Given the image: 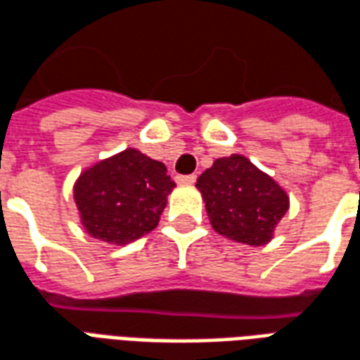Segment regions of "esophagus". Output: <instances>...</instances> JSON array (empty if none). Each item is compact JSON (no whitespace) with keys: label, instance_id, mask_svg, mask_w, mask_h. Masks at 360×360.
Wrapping results in <instances>:
<instances>
[{"label":"esophagus","instance_id":"obj_1","mask_svg":"<svg viewBox=\"0 0 360 360\" xmlns=\"http://www.w3.org/2000/svg\"><path fill=\"white\" fill-rule=\"evenodd\" d=\"M177 181H179V183H185V185H193L196 181V175H179Z\"/></svg>","mask_w":360,"mask_h":360}]
</instances>
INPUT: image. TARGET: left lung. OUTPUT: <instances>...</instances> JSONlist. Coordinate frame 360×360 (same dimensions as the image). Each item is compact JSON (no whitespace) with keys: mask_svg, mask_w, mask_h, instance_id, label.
Segmentation results:
<instances>
[{"mask_svg":"<svg viewBox=\"0 0 360 360\" xmlns=\"http://www.w3.org/2000/svg\"><path fill=\"white\" fill-rule=\"evenodd\" d=\"M212 227L219 235L252 247L271 239L289 208L285 191L245 156L219 158L198 177Z\"/></svg>","mask_w":360,"mask_h":360,"instance_id":"obj_1","label":"left lung"}]
</instances>
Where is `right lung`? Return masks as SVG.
<instances>
[{
	"mask_svg": "<svg viewBox=\"0 0 360 360\" xmlns=\"http://www.w3.org/2000/svg\"><path fill=\"white\" fill-rule=\"evenodd\" d=\"M173 187L162 162L129 148L82 173L75 200L92 237L127 245L158 226Z\"/></svg>",
	"mask_w": 360,
	"mask_h": 360,
	"instance_id": "add662e5",
	"label": "right lung"
}]
</instances>
